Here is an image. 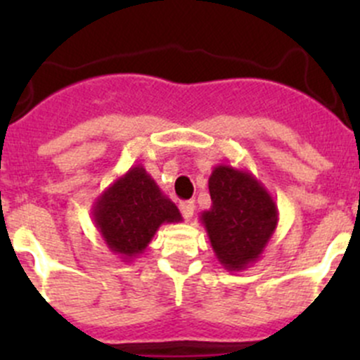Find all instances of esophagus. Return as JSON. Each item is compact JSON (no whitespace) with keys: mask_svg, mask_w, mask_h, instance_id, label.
Masks as SVG:
<instances>
[{"mask_svg":"<svg viewBox=\"0 0 360 360\" xmlns=\"http://www.w3.org/2000/svg\"><path fill=\"white\" fill-rule=\"evenodd\" d=\"M179 209H181V214H183L184 219L191 221V217H193V212H195V203L193 202H181Z\"/></svg>","mask_w":360,"mask_h":360,"instance_id":"1","label":"esophagus"}]
</instances>
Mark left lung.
Segmentation results:
<instances>
[{"mask_svg": "<svg viewBox=\"0 0 360 360\" xmlns=\"http://www.w3.org/2000/svg\"><path fill=\"white\" fill-rule=\"evenodd\" d=\"M210 205L200 212L217 261L228 271L256 263L278 224V209L270 191L245 169L219 163L209 177Z\"/></svg>", "mask_w": 360, "mask_h": 360, "instance_id": "left-lung-1", "label": "left lung"}]
</instances>
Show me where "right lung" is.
Masks as SVG:
<instances>
[{
    "label": "right lung",
    "instance_id": "add662e5",
    "mask_svg": "<svg viewBox=\"0 0 360 360\" xmlns=\"http://www.w3.org/2000/svg\"><path fill=\"white\" fill-rule=\"evenodd\" d=\"M92 219L108 249L122 261H134L146 250L162 224L181 223L183 216L137 163L96 198Z\"/></svg>",
    "mask_w": 360,
    "mask_h": 360
}]
</instances>
